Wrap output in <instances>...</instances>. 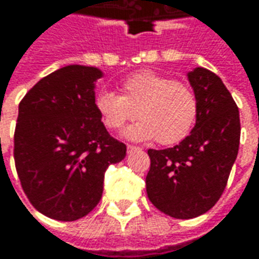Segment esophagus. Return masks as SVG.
Wrapping results in <instances>:
<instances>
[{
	"label": "esophagus",
	"mask_w": 259,
	"mask_h": 259,
	"mask_svg": "<svg viewBox=\"0 0 259 259\" xmlns=\"http://www.w3.org/2000/svg\"><path fill=\"white\" fill-rule=\"evenodd\" d=\"M137 150H140V148H139V147H136V146H132V144H127V152L137 151Z\"/></svg>",
	"instance_id": "1"
}]
</instances>
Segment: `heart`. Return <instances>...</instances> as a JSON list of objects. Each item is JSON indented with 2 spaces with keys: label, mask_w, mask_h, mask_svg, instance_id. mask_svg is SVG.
Here are the masks:
<instances>
[{
  "label": "heart",
  "mask_w": 259,
  "mask_h": 259,
  "mask_svg": "<svg viewBox=\"0 0 259 259\" xmlns=\"http://www.w3.org/2000/svg\"><path fill=\"white\" fill-rule=\"evenodd\" d=\"M120 96L102 90L96 108L108 129H120L136 118L140 120L124 130L130 140H151L172 146L190 135L198 116V100L190 85L152 70H139L119 84Z\"/></svg>",
  "instance_id": "b5f03b06"
}]
</instances>
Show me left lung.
<instances>
[{"label": "left lung", "instance_id": "8db88e82", "mask_svg": "<svg viewBox=\"0 0 259 259\" xmlns=\"http://www.w3.org/2000/svg\"><path fill=\"white\" fill-rule=\"evenodd\" d=\"M198 100L191 133L178 146L148 150L147 195L155 208L176 219L209 211L221 198L240 144V115L219 76L205 68L187 73Z\"/></svg>", "mask_w": 259, "mask_h": 259}]
</instances>
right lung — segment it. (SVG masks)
Instances as JSON below:
<instances>
[{
  "instance_id": "right-lung-1",
  "label": "right lung",
  "mask_w": 259,
  "mask_h": 259,
  "mask_svg": "<svg viewBox=\"0 0 259 259\" xmlns=\"http://www.w3.org/2000/svg\"><path fill=\"white\" fill-rule=\"evenodd\" d=\"M100 69L68 65L42 77L19 104L14 158L22 189L42 215L62 222L100 202L104 174L126 157L96 108Z\"/></svg>"
}]
</instances>
